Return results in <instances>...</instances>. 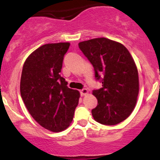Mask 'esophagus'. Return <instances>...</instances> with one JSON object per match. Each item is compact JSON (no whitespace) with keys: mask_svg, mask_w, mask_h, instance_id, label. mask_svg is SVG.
I'll return each instance as SVG.
<instances>
[{"mask_svg":"<svg viewBox=\"0 0 160 160\" xmlns=\"http://www.w3.org/2000/svg\"><path fill=\"white\" fill-rule=\"evenodd\" d=\"M80 95H81V96H83V95L87 94L88 90H87V89H82L80 91Z\"/></svg>","mask_w":160,"mask_h":160,"instance_id":"34e87169","label":"esophagus"}]
</instances>
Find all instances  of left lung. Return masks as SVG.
I'll return each instance as SVG.
<instances>
[{
    "label": "left lung",
    "mask_w": 160,
    "mask_h": 160,
    "mask_svg": "<svg viewBox=\"0 0 160 160\" xmlns=\"http://www.w3.org/2000/svg\"><path fill=\"white\" fill-rule=\"evenodd\" d=\"M82 51L95 71L96 80L102 87L92 91L98 99L92 110L95 121L113 126L131 114L139 91L138 73L131 54L118 42L105 38L79 43Z\"/></svg>",
    "instance_id": "8db88e82"
}]
</instances>
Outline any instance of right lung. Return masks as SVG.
Wrapping results in <instances>:
<instances>
[{"instance_id": "1", "label": "right lung", "mask_w": 160, "mask_h": 160, "mask_svg": "<svg viewBox=\"0 0 160 160\" xmlns=\"http://www.w3.org/2000/svg\"><path fill=\"white\" fill-rule=\"evenodd\" d=\"M69 46H41L28 57L22 71L20 93L25 107L36 122L54 132L70 126L80 98V92L68 87L60 75Z\"/></svg>"}]
</instances>
